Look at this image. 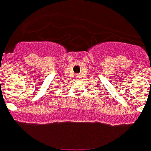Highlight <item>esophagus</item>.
I'll use <instances>...</instances> for the list:
<instances>
[{"instance_id":"esophagus-1","label":"esophagus","mask_w":151,"mask_h":151,"mask_svg":"<svg viewBox=\"0 0 151 151\" xmlns=\"http://www.w3.org/2000/svg\"><path fill=\"white\" fill-rule=\"evenodd\" d=\"M80 77H79V75H76V79H78V78H79Z\"/></svg>"}]
</instances>
